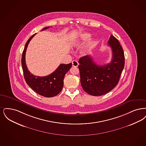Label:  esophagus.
Segmentation results:
<instances>
[{
  "instance_id": "obj_1",
  "label": "esophagus",
  "mask_w": 146,
  "mask_h": 146,
  "mask_svg": "<svg viewBox=\"0 0 146 146\" xmlns=\"http://www.w3.org/2000/svg\"><path fill=\"white\" fill-rule=\"evenodd\" d=\"M72 66L74 67H77L78 65V63L76 60H73L72 62Z\"/></svg>"
}]
</instances>
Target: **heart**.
Listing matches in <instances>:
<instances>
[{
  "label": "heart",
  "instance_id": "heart-1",
  "mask_svg": "<svg viewBox=\"0 0 146 146\" xmlns=\"http://www.w3.org/2000/svg\"><path fill=\"white\" fill-rule=\"evenodd\" d=\"M90 36L91 35H90V34H89V33H83V34L81 35L80 39L77 41V42H78L79 44L83 43L84 41L88 40L90 38ZM95 44H96V40H91L89 41V42L88 44V46L90 47H92V46H94Z\"/></svg>",
  "mask_w": 146,
  "mask_h": 146
}]
</instances>
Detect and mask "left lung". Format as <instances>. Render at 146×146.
<instances>
[{
	"label": "left lung",
	"instance_id": "8db88e82",
	"mask_svg": "<svg viewBox=\"0 0 146 146\" xmlns=\"http://www.w3.org/2000/svg\"><path fill=\"white\" fill-rule=\"evenodd\" d=\"M108 44L112 52L110 63L98 65L90 56L81 57L78 60L81 84L89 95H104L114 88L119 81L125 63L124 51L113 35H111Z\"/></svg>",
	"mask_w": 146,
	"mask_h": 146
}]
</instances>
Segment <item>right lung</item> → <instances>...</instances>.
I'll return each instance as SVG.
<instances>
[{"label": "right lung", "instance_id": "obj_1", "mask_svg": "<svg viewBox=\"0 0 146 146\" xmlns=\"http://www.w3.org/2000/svg\"><path fill=\"white\" fill-rule=\"evenodd\" d=\"M49 28L50 27H45L41 31ZM35 34L36 33L27 41L22 53L21 61L25 79L27 84L39 95L47 98L53 97L58 95L62 90L64 76L71 68L72 63L61 64L56 70L47 76L39 77L33 75L28 70L25 63V57L28 45Z\"/></svg>", "mask_w": 146, "mask_h": 146}]
</instances>
